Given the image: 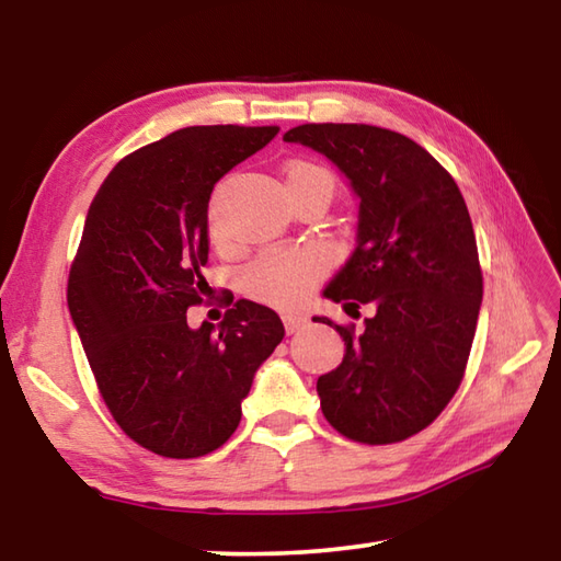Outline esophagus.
I'll use <instances>...</instances> for the list:
<instances>
[{
    "label": "esophagus",
    "mask_w": 561,
    "mask_h": 561,
    "mask_svg": "<svg viewBox=\"0 0 561 561\" xmlns=\"http://www.w3.org/2000/svg\"><path fill=\"white\" fill-rule=\"evenodd\" d=\"M301 327H307V317H304V314H287V317H284V329H287V334H294V331H299Z\"/></svg>",
    "instance_id": "1"
}]
</instances>
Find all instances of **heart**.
Masks as SVG:
<instances>
[{
	"mask_svg": "<svg viewBox=\"0 0 561 561\" xmlns=\"http://www.w3.org/2000/svg\"><path fill=\"white\" fill-rule=\"evenodd\" d=\"M327 180L331 185V178L327 170L309 163H297L289 168L287 183L294 180ZM327 270L324 254L317 250H270L262 257L254 260L244 272V287L254 299L264 304H272L277 309H294L307 301V297L314 289L321 274Z\"/></svg>",
	"mask_w": 561,
	"mask_h": 561,
	"instance_id": "1",
	"label": "heart"
}]
</instances>
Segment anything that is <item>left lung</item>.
<instances>
[{
	"label": "left lung",
	"mask_w": 561,
	"mask_h": 561,
	"mask_svg": "<svg viewBox=\"0 0 561 561\" xmlns=\"http://www.w3.org/2000/svg\"><path fill=\"white\" fill-rule=\"evenodd\" d=\"M287 144L324 156L358 197L356 247L324 297L358 311L344 358L319 376L321 411L351 440L386 445L431 425L462 381L482 304L468 205L428 150L366 123H304Z\"/></svg>",
	"instance_id": "left-lung-1"
}]
</instances>
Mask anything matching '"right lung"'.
<instances>
[{"instance_id": "add662e5", "label": "right lung", "mask_w": 561, "mask_h": 561, "mask_svg": "<svg viewBox=\"0 0 561 561\" xmlns=\"http://www.w3.org/2000/svg\"><path fill=\"white\" fill-rule=\"evenodd\" d=\"M277 126H187L123 158L89 207L69 311L111 415L163 458H201L237 431L254 374L284 339L270 307L240 299L222 324L187 327L210 252L217 180Z\"/></svg>"}]
</instances>
